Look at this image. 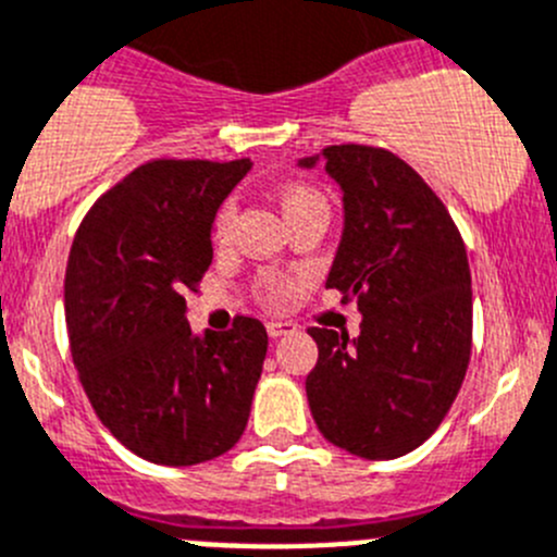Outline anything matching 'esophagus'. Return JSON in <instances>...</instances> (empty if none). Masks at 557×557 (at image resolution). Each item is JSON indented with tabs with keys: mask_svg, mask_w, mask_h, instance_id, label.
<instances>
[{
	"mask_svg": "<svg viewBox=\"0 0 557 557\" xmlns=\"http://www.w3.org/2000/svg\"><path fill=\"white\" fill-rule=\"evenodd\" d=\"M267 332H269V337H283V334L296 332V323L294 321H269Z\"/></svg>",
	"mask_w": 557,
	"mask_h": 557,
	"instance_id": "obj_1",
	"label": "esophagus"
}]
</instances>
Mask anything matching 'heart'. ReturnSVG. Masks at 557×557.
I'll use <instances>...</instances> for the list:
<instances>
[{"mask_svg": "<svg viewBox=\"0 0 557 557\" xmlns=\"http://www.w3.org/2000/svg\"><path fill=\"white\" fill-rule=\"evenodd\" d=\"M277 203L283 209L285 220L294 223V220L307 218V214H329V203L326 196L318 190L315 185H307V182H288L277 190ZM234 218H236V209L234 203H223L214 214V223H212V236L218 245H225L231 239V231H234Z\"/></svg>", "mask_w": 557, "mask_h": 557, "instance_id": "1", "label": "heart"}]
</instances>
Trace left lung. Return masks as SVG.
<instances>
[{"mask_svg": "<svg viewBox=\"0 0 557 557\" xmlns=\"http://www.w3.org/2000/svg\"><path fill=\"white\" fill-rule=\"evenodd\" d=\"M343 187L345 231L326 288L361 310L359 337L307 332V399L323 438L364 460L422 446L457 399L473 343L466 242L433 187L381 147L323 149ZM301 165H312L305 160Z\"/></svg>", "mask_w": 557, "mask_h": 557, "instance_id": "1", "label": "left lung"}]
</instances>
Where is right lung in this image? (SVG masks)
Returning a JSON list of instances; mask_svg holds the SVG:
<instances>
[{
    "label": "right lung",
    "instance_id": "add662e5",
    "mask_svg": "<svg viewBox=\"0 0 557 557\" xmlns=\"http://www.w3.org/2000/svg\"><path fill=\"white\" fill-rule=\"evenodd\" d=\"M250 160H149L102 193L75 231L64 274L70 354L97 419L133 455L196 466L242 438L267 329L236 315L196 337L185 296L212 263L220 203Z\"/></svg>",
    "mask_w": 557,
    "mask_h": 557
}]
</instances>
